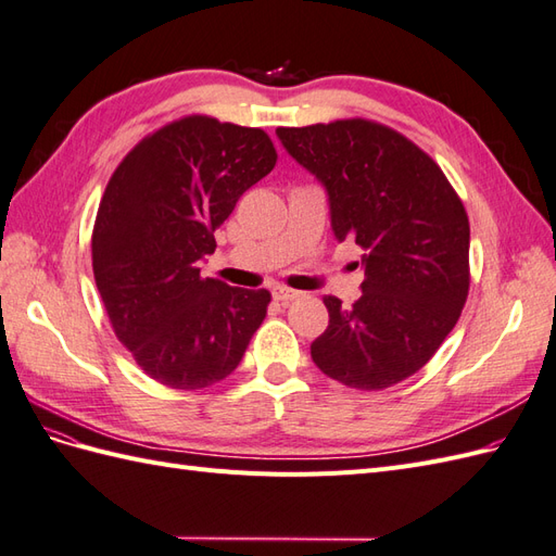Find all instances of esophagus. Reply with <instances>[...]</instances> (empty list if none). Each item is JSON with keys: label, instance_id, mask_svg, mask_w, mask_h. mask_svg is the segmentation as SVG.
<instances>
[{"label": "esophagus", "instance_id": "1", "mask_svg": "<svg viewBox=\"0 0 556 556\" xmlns=\"http://www.w3.org/2000/svg\"><path fill=\"white\" fill-rule=\"evenodd\" d=\"M273 295H275L277 303H283V305L295 301V298H301V293L293 291V289H287V287H275V289H273Z\"/></svg>", "mask_w": 556, "mask_h": 556}]
</instances>
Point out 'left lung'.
Listing matches in <instances>:
<instances>
[{"label": "left lung", "instance_id": "8db88e82", "mask_svg": "<svg viewBox=\"0 0 556 556\" xmlns=\"http://www.w3.org/2000/svg\"><path fill=\"white\" fill-rule=\"evenodd\" d=\"M277 136L326 188L336 239L364 251L359 301L324 295L329 326L312 362L354 390L392 388L434 357L467 301L460 197L430 154L386 124L354 117Z\"/></svg>", "mask_w": 556, "mask_h": 556}]
</instances>
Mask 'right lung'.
<instances>
[{
    "instance_id": "obj_1",
    "label": "right lung",
    "mask_w": 556,
    "mask_h": 556,
    "mask_svg": "<svg viewBox=\"0 0 556 556\" xmlns=\"http://www.w3.org/2000/svg\"><path fill=\"white\" fill-rule=\"evenodd\" d=\"M277 164L263 129L190 115L142 138L98 206L91 258L115 336L174 390L216 386L263 324L269 291L204 279L213 232Z\"/></svg>"
}]
</instances>
